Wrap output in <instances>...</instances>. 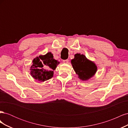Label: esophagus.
I'll return each mask as SVG.
<instances>
[{"instance_id": "1", "label": "esophagus", "mask_w": 128, "mask_h": 128, "mask_svg": "<svg viewBox=\"0 0 128 128\" xmlns=\"http://www.w3.org/2000/svg\"><path fill=\"white\" fill-rule=\"evenodd\" d=\"M69 62V60L68 59H66V60H63V62L65 63V64H67Z\"/></svg>"}]
</instances>
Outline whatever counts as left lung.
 I'll use <instances>...</instances> for the list:
<instances>
[{
    "label": "left lung",
    "instance_id": "obj_1",
    "mask_svg": "<svg viewBox=\"0 0 128 128\" xmlns=\"http://www.w3.org/2000/svg\"><path fill=\"white\" fill-rule=\"evenodd\" d=\"M71 60L72 66L78 78L82 80H87L94 76L97 70V67L93 61L89 60L83 54L77 53Z\"/></svg>",
    "mask_w": 128,
    "mask_h": 128
}]
</instances>
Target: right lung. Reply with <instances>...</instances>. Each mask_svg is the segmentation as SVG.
Returning a JSON list of instances; mask_svg holds the SVG:
<instances>
[{"label":"right lung","mask_w":128,"mask_h":128,"mask_svg":"<svg viewBox=\"0 0 128 128\" xmlns=\"http://www.w3.org/2000/svg\"><path fill=\"white\" fill-rule=\"evenodd\" d=\"M59 63L53 59L51 52H48L44 56L40 55L33 60L30 67V75L34 79L44 82L53 76V71Z\"/></svg>","instance_id":"obj_1"}]
</instances>
